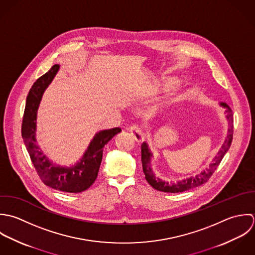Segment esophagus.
<instances>
[{"mask_svg": "<svg viewBox=\"0 0 255 255\" xmlns=\"http://www.w3.org/2000/svg\"><path fill=\"white\" fill-rule=\"evenodd\" d=\"M129 132L131 133V135L135 138V140L137 142H143L144 141V131L142 130L141 127H139L138 125H133L129 128Z\"/></svg>", "mask_w": 255, "mask_h": 255, "instance_id": "1", "label": "esophagus"}]
</instances>
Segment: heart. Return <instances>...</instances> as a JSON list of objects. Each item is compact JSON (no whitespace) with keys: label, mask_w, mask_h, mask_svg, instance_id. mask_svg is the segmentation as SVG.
Instances as JSON below:
<instances>
[{"label":"heart","mask_w":255,"mask_h":255,"mask_svg":"<svg viewBox=\"0 0 255 255\" xmlns=\"http://www.w3.org/2000/svg\"><path fill=\"white\" fill-rule=\"evenodd\" d=\"M178 84V81L175 78H164L161 82V87L165 91L174 89Z\"/></svg>","instance_id":"heart-1"}]
</instances>
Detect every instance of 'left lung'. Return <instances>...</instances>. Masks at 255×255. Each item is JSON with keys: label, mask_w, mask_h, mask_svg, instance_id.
<instances>
[{"label": "left lung", "mask_w": 255, "mask_h": 255, "mask_svg": "<svg viewBox=\"0 0 255 255\" xmlns=\"http://www.w3.org/2000/svg\"><path fill=\"white\" fill-rule=\"evenodd\" d=\"M221 106L227 108L226 113H227V119L229 122V128H228V134L227 138L222 145L220 151L215 156L214 160L209 164V167L204 169L203 171L200 174H197L196 176H191L189 178L183 179L181 181L177 182H165L161 180L160 178H157L151 167V158L153 156V153L150 152V149L147 145V143H143L141 146V153H142V165H143V171L145 174V178L148 181V183L158 191L162 192H169V193H178V192H183L186 190H189L191 188L197 187L199 185H202L205 182L209 180V178L212 176L220 162L222 161L224 155L229 151L232 141H233V135H234V116H233V111L229 107V105L225 102L220 103Z\"/></svg>", "instance_id": "left-lung-1"}]
</instances>
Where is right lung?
Here are the masks:
<instances>
[{"label": "right lung", "instance_id": "add662e5", "mask_svg": "<svg viewBox=\"0 0 255 255\" xmlns=\"http://www.w3.org/2000/svg\"><path fill=\"white\" fill-rule=\"evenodd\" d=\"M59 68L60 66L57 64L52 66L51 69L37 79L31 87L26 98L21 136L35 170L45 185L64 192L80 193L90 188L96 181L102 163L103 147L120 133L121 129L112 128L97 133L82 159L73 166L66 167L52 163L36 144V117L43 93L50 85Z\"/></svg>", "mask_w": 255, "mask_h": 255}]
</instances>
